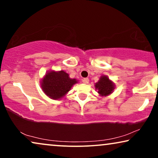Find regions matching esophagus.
<instances>
[{
	"instance_id": "34e87169",
	"label": "esophagus",
	"mask_w": 158,
	"mask_h": 158,
	"mask_svg": "<svg viewBox=\"0 0 158 158\" xmlns=\"http://www.w3.org/2000/svg\"><path fill=\"white\" fill-rule=\"evenodd\" d=\"M83 83H85V84H88V83H89V79L88 78H83Z\"/></svg>"
}]
</instances>
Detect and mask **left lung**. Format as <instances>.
<instances>
[{
	"label": "left lung",
	"instance_id": "1",
	"mask_svg": "<svg viewBox=\"0 0 158 158\" xmlns=\"http://www.w3.org/2000/svg\"><path fill=\"white\" fill-rule=\"evenodd\" d=\"M95 88L98 90V94L100 96H108L114 92L115 84L109 78V77L103 75L99 78L98 81L95 83Z\"/></svg>",
	"mask_w": 158,
	"mask_h": 158
}]
</instances>
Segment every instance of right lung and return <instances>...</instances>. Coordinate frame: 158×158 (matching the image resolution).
Wrapping results in <instances>:
<instances>
[{
    "label": "right lung",
    "instance_id": "1",
    "mask_svg": "<svg viewBox=\"0 0 158 158\" xmlns=\"http://www.w3.org/2000/svg\"><path fill=\"white\" fill-rule=\"evenodd\" d=\"M77 83V79L70 78L68 73L63 70H49L40 81L43 92L54 100L61 99Z\"/></svg>",
    "mask_w": 158,
    "mask_h": 158
}]
</instances>
